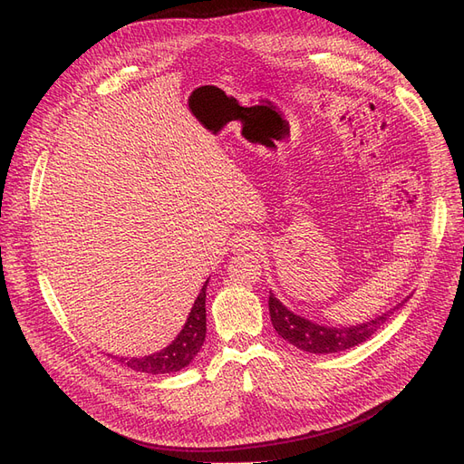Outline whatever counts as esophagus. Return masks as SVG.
<instances>
[{
    "instance_id": "obj_1",
    "label": "esophagus",
    "mask_w": 464,
    "mask_h": 464,
    "mask_svg": "<svg viewBox=\"0 0 464 464\" xmlns=\"http://www.w3.org/2000/svg\"><path fill=\"white\" fill-rule=\"evenodd\" d=\"M234 246L240 249H254V247H257V240L254 236H240V237H236Z\"/></svg>"
}]
</instances>
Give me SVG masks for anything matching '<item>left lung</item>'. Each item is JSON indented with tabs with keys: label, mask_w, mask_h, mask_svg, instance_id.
<instances>
[{
	"label": "left lung",
	"mask_w": 464,
	"mask_h": 464,
	"mask_svg": "<svg viewBox=\"0 0 464 464\" xmlns=\"http://www.w3.org/2000/svg\"><path fill=\"white\" fill-rule=\"evenodd\" d=\"M406 300H402L401 304L392 307V310L382 314L379 317L353 327H325L310 319H304L290 312L286 305H283V302L276 300L273 292L269 294V314L275 331L290 344L312 354H333L366 343Z\"/></svg>",
	"instance_id": "left-lung-1"
}]
</instances>
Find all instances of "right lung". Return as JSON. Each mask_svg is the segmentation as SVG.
<instances>
[{"mask_svg": "<svg viewBox=\"0 0 464 464\" xmlns=\"http://www.w3.org/2000/svg\"><path fill=\"white\" fill-rule=\"evenodd\" d=\"M208 283V280H207ZM207 283L203 285L198 300H195L191 314L186 321L184 329L179 331L176 341L166 346L160 353H154L145 358H118L120 363L141 373H172L186 368L188 363L199 353L205 334H207V314H205V298H207Z\"/></svg>", "mask_w": 464, "mask_h": 464, "instance_id": "1", "label": "right lung"}]
</instances>
